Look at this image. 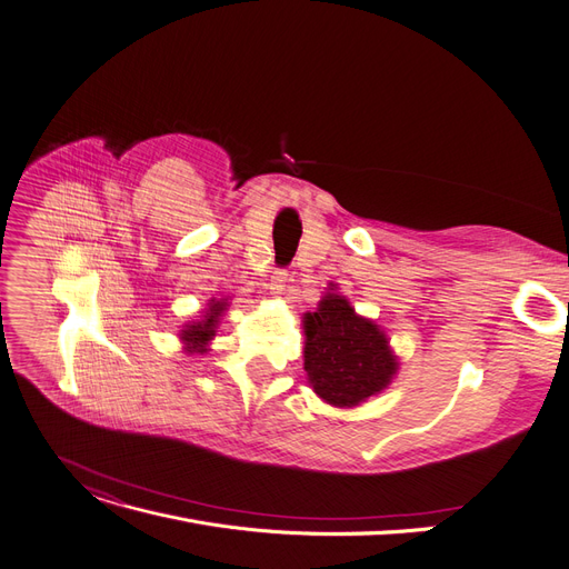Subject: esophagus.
<instances>
[{
  "label": "esophagus",
  "instance_id": "esophagus-1",
  "mask_svg": "<svg viewBox=\"0 0 569 569\" xmlns=\"http://www.w3.org/2000/svg\"><path fill=\"white\" fill-rule=\"evenodd\" d=\"M288 281H290V277L286 274V271H274V274H271V279H269V292L271 295H283L286 288H288Z\"/></svg>",
  "mask_w": 569,
  "mask_h": 569
}]
</instances>
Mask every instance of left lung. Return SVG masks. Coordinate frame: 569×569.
I'll return each instance as SVG.
<instances>
[{"label":"left lung","instance_id":"left-lung-1","mask_svg":"<svg viewBox=\"0 0 569 569\" xmlns=\"http://www.w3.org/2000/svg\"><path fill=\"white\" fill-rule=\"evenodd\" d=\"M305 372L330 407L353 409L390 386L400 369L381 326L360 316L330 283L316 311L302 318Z\"/></svg>","mask_w":569,"mask_h":569}]
</instances>
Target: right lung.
I'll return each instance as SVG.
<instances>
[{
	"instance_id": "obj_1",
	"label": "right lung",
	"mask_w": 569,
	"mask_h": 569,
	"mask_svg": "<svg viewBox=\"0 0 569 569\" xmlns=\"http://www.w3.org/2000/svg\"><path fill=\"white\" fill-rule=\"evenodd\" d=\"M228 298L223 300H209L207 309L202 311V316L197 320H190V323L183 326L179 339L183 341V351L190 353H207L209 343L216 337V328L220 323V316L226 313L228 309Z\"/></svg>"
}]
</instances>
